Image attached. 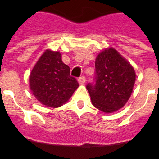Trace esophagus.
Returning <instances> with one entry per match:
<instances>
[{
  "mask_svg": "<svg viewBox=\"0 0 159 159\" xmlns=\"http://www.w3.org/2000/svg\"><path fill=\"white\" fill-rule=\"evenodd\" d=\"M85 81H86L85 76H81L78 79V82L80 84H85Z\"/></svg>",
  "mask_w": 159,
  "mask_h": 159,
  "instance_id": "esophagus-1",
  "label": "esophagus"
}]
</instances>
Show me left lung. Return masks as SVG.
<instances>
[{
  "label": "left lung",
  "mask_w": 159,
  "mask_h": 159,
  "mask_svg": "<svg viewBox=\"0 0 159 159\" xmlns=\"http://www.w3.org/2000/svg\"><path fill=\"white\" fill-rule=\"evenodd\" d=\"M95 83L86 86L93 106L105 113L123 107L133 91L135 71L131 64L113 48L95 59Z\"/></svg>",
  "instance_id": "obj_1"
}]
</instances>
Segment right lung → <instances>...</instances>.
Listing matches in <instances>:
<instances>
[{
  "label": "right lung",
  "mask_w": 159,
  "mask_h": 159,
  "mask_svg": "<svg viewBox=\"0 0 159 159\" xmlns=\"http://www.w3.org/2000/svg\"><path fill=\"white\" fill-rule=\"evenodd\" d=\"M29 86L39 102L56 108L68 101L79 83L70 75V67L63 63L61 54L48 49L31 71Z\"/></svg>",
  "instance_id": "obj_1"
}]
</instances>
